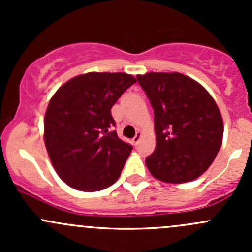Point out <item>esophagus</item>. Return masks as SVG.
I'll list each match as a JSON object with an SVG mask.
<instances>
[{
  "label": "esophagus",
  "instance_id": "esophagus-1",
  "mask_svg": "<svg viewBox=\"0 0 252 252\" xmlns=\"http://www.w3.org/2000/svg\"><path fill=\"white\" fill-rule=\"evenodd\" d=\"M140 139H141V134L138 133V134H136V135L133 138V144H134V145H138L139 141H140Z\"/></svg>",
  "mask_w": 252,
  "mask_h": 252
}]
</instances>
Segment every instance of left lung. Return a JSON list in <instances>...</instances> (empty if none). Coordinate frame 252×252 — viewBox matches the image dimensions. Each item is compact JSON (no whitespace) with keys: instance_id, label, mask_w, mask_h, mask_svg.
I'll use <instances>...</instances> for the list:
<instances>
[{"instance_id":"obj_1","label":"left lung","mask_w":252,"mask_h":252,"mask_svg":"<svg viewBox=\"0 0 252 252\" xmlns=\"http://www.w3.org/2000/svg\"><path fill=\"white\" fill-rule=\"evenodd\" d=\"M155 116L156 149L146 166L156 179L180 184L207 171L223 139V121L212 96L180 73L136 75Z\"/></svg>"}]
</instances>
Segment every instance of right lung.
<instances>
[{
    "instance_id": "1",
    "label": "right lung",
    "mask_w": 252,
    "mask_h": 252,
    "mask_svg": "<svg viewBox=\"0 0 252 252\" xmlns=\"http://www.w3.org/2000/svg\"><path fill=\"white\" fill-rule=\"evenodd\" d=\"M136 83L126 73H86L63 84L44 121L45 145L61 179L80 191L111 187L133 146L118 138L111 108Z\"/></svg>"
}]
</instances>
